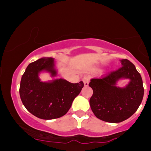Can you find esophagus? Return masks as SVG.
Instances as JSON below:
<instances>
[{"label":"esophagus","mask_w":151,"mask_h":151,"mask_svg":"<svg viewBox=\"0 0 151 151\" xmlns=\"http://www.w3.org/2000/svg\"><path fill=\"white\" fill-rule=\"evenodd\" d=\"M84 82V84L85 86H87L88 85V82H89V78L87 77V76H85L83 79H82Z\"/></svg>","instance_id":"obj_1"}]
</instances>
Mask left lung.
Listing matches in <instances>:
<instances>
[{"label":"left lung","instance_id":"8db88e82","mask_svg":"<svg viewBox=\"0 0 151 151\" xmlns=\"http://www.w3.org/2000/svg\"><path fill=\"white\" fill-rule=\"evenodd\" d=\"M122 67L100 78H93L88 84L92 88L91 109L101 120L118 123L129 118L136 112L144 96L143 82L135 65L127 59L121 60ZM122 78L130 80L124 88L116 86Z\"/></svg>","mask_w":151,"mask_h":151}]
</instances>
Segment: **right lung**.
<instances>
[{
	"instance_id": "right-lung-1",
	"label": "right lung",
	"mask_w": 151,
	"mask_h": 151,
	"mask_svg": "<svg viewBox=\"0 0 151 151\" xmlns=\"http://www.w3.org/2000/svg\"><path fill=\"white\" fill-rule=\"evenodd\" d=\"M42 71L56 76L54 59L42 58L27 66L20 81V99L27 110L34 116L42 119L58 118L68 112L84 83L81 81L73 84L61 78L42 82L38 78Z\"/></svg>"
}]
</instances>
